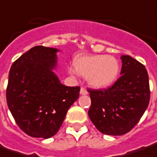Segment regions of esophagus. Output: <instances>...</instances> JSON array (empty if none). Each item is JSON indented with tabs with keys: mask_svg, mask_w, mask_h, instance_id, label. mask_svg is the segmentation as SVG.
<instances>
[{
	"mask_svg": "<svg viewBox=\"0 0 157 157\" xmlns=\"http://www.w3.org/2000/svg\"><path fill=\"white\" fill-rule=\"evenodd\" d=\"M80 94L81 95H88V91H87V89H85L84 88H81V89H80Z\"/></svg>",
	"mask_w": 157,
	"mask_h": 157,
	"instance_id": "obj_1",
	"label": "esophagus"
}]
</instances>
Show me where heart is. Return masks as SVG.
<instances>
[{"instance_id":"heart-1","label":"heart","mask_w":157,"mask_h":157,"mask_svg":"<svg viewBox=\"0 0 157 157\" xmlns=\"http://www.w3.org/2000/svg\"><path fill=\"white\" fill-rule=\"evenodd\" d=\"M73 66L76 73L86 76L88 83L96 89L110 86L120 70L115 57L103 55L79 56L74 59Z\"/></svg>"}]
</instances>
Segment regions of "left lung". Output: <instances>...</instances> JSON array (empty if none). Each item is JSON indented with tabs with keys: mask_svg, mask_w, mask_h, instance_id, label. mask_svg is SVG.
<instances>
[{
	"mask_svg": "<svg viewBox=\"0 0 157 157\" xmlns=\"http://www.w3.org/2000/svg\"><path fill=\"white\" fill-rule=\"evenodd\" d=\"M121 77L107 89H89V116L101 133L122 136L135 127L150 99L148 72L141 62L122 56Z\"/></svg>",
	"mask_w": 157,
	"mask_h": 157,
	"instance_id": "8db88e82",
	"label": "left lung"
}]
</instances>
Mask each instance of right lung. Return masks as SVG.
I'll list each match as a JSON object with an SVG mask.
<instances>
[{
  "mask_svg": "<svg viewBox=\"0 0 157 157\" xmlns=\"http://www.w3.org/2000/svg\"><path fill=\"white\" fill-rule=\"evenodd\" d=\"M57 48L35 46L12 64L7 87L9 110L20 128L32 137L50 138L62 126L80 87L61 83Z\"/></svg>",
  "mask_w": 157,
  "mask_h": 157,
  "instance_id": "1",
  "label": "right lung"
}]
</instances>
